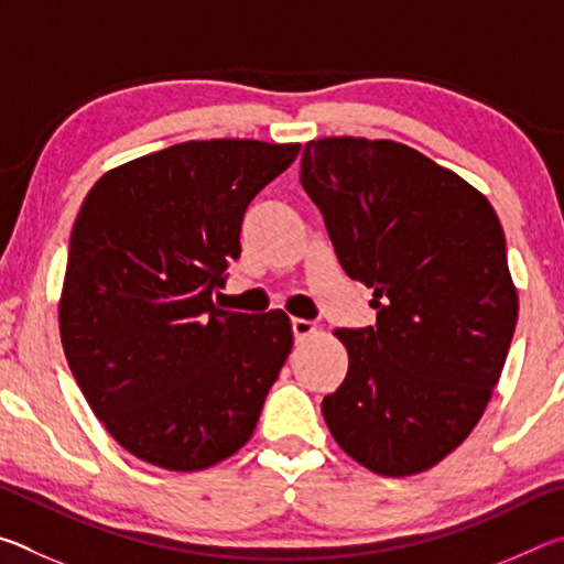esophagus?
<instances>
[{"label":"esophagus","mask_w":564,"mask_h":564,"mask_svg":"<svg viewBox=\"0 0 564 564\" xmlns=\"http://www.w3.org/2000/svg\"><path fill=\"white\" fill-rule=\"evenodd\" d=\"M291 328H293V336H295V340L308 338V336H313V333L318 330V328H316V323H313V321H305V318H293V321H291Z\"/></svg>","instance_id":"esophagus-1"}]
</instances>
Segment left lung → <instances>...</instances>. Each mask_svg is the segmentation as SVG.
Segmentation results:
<instances>
[{
	"label": "left lung",
	"mask_w": 564,
	"mask_h": 564,
	"mask_svg": "<svg viewBox=\"0 0 564 564\" xmlns=\"http://www.w3.org/2000/svg\"><path fill=\"white\" fill-rule=\"evenodd\" d=\"M301 184L376 326L338 328L348 376L323 398L330 435L388 477L423 473L482 417L518 323L500 218L451 169L398 141H308Z\"/></svg>",
	"instance_id": "1"
}]
</instances>
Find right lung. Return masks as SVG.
Segmentation results:
<instances>
[{"mask_svg": "<svg viewBox=\"0 0 564 564\" xmlns=\"http://www.w3.org/2000/svg\"><path fill=\"white\" fill-rule=\"evenodd\" d=\"M301 144L184 141L104 174L76 216L59 301L66 362L109 435L194 473L248 443L293 348L283 311L216 308L241 221Z\"/></svg>", "mask_w": 564, "mask_h": 564, "instance_id": "right-lung-1", "label": "right lung"}]
</instances>
